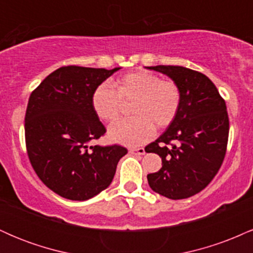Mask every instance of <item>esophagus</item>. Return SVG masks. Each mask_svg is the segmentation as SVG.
<instances>
[{"instance_id":"obj_1","label":"esophagus","mask_w":253,"mask_h":253,"mask_svg":"<svg viewBox=\"0 0 253 253\" xmlns=\"http://www.w3.org/2000/svg\"><path fill=\"white\" fill-rule=\"evenodd\" d=\"M129 152L133 153V155L143 156V155H145V149H143V147H138V149H135V147H132V149H129Z\"/></svg>"}]
</instances>
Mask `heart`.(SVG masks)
<instances>
[{"instance_id":"1","label":"heart","mask_w":253,"mask_h":253,"mask_svg":"<svg viewBox=\"0 0 253 253\" xmlns=\"http://www.w3.org/2000/svg\"><path fill=\"white\" fill-rule=\"evenodd\" d=\"M114 87L102 83L91 94V108L102 121L115 120L124 102H130L132 118L110 125L108 139L126 146H138L150 140L156 128H165L175 120L181 104L178 85L161 80L153 72L139 69L114 81Z\"/></svg>"}]
</instances>
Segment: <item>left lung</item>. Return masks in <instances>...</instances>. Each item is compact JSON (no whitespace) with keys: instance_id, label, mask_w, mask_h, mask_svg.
I'll return each mask as SVG.
<instances>
[{"instance_id":"8db88e82","label":"left lung","mask_w":253,"mask_h":253,"mask_svg":"<svg viewBox=\"0 0 253 253\" xmlns=\"http://www.w3.org/2000/svg\"><path fill=\"white\" fill-rule=\"evenodd\" d=\"M146 69L167 75L181 91L175 120L147 145V152L162 158L161 170L149 173L147 181L151 189L168 199H187L210 184L225 158L229 130L226 103L201 72L173 65Z\"/></svg>"}]
</instances>
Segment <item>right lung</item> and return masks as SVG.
Here are the masks:
<instances>
[{
	"instance_id": "1",
	"label": "right lung",
	"mask_w": 253,
	"mask_h": 253,
	"mask_svg": "<svg viewBox=\"0 0 253 253\" xmlns=\"http://www.w3.org/2000/svg\"><path fill=\"white\" fill-rule=\"evenodd\" d=\"M119 69L63 66L31 94L25 117L28 157L43 184L64 199L85 201L108 188L127 153L120 145H89L106 133L91 94Z\"/></svg>"
}]
</instances>
